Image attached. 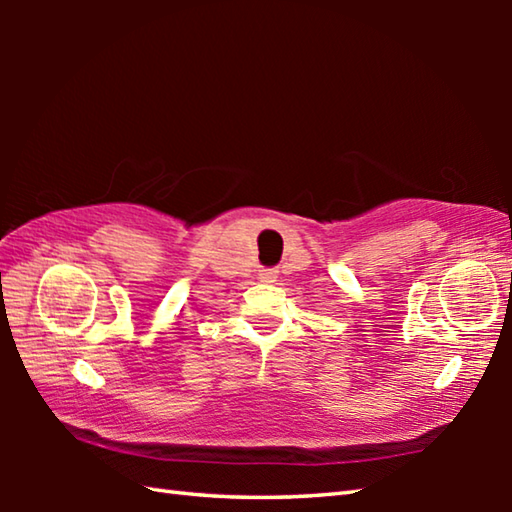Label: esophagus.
<instances>
[{"mask_svg": "<svg viewBox=\"0 0 512 512\" xmlns=\"http://www.w3.org/2000/svg\"><path fill=\"white\" fill-rule=\"evenodd\" d=\"M264 277H268V275H264Z\"/></svg>", "mask_w": 512, "mask_h": 512, "instance_id": "34e87169", "label": "esophagus"}]
</instances>
